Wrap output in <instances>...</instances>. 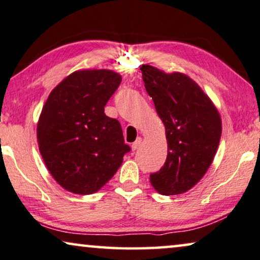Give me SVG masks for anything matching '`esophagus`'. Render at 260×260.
I'll use <instances>...</instances> for the list:
<instances>
[{"label":"esophagus","mask_w":260,"mask_h":260,"mask_svg":"<svg viewBox=\"0 0 260 260\" xmlns=\"http://www.w3.org/2000/svg\"><path fill=\"white\" fill-rule=\"evenodd\" d=\"M141 141H142V139H141V138H138L137 141L132 143V150H137L138 147L141 145Z\"/></svg>","instance_id":"esophagus-1"}]
</instances>
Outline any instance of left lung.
<instances>
[{
	"label": "left lung",
	"mask_w": 260,
	"mask_h": 260,
	"mask_svg": "<svg viewBox=\"0 0 260 260\" xmlns=\"http://www.w3.org/2000/svg\"><path fill=\"white\" fill-rule=\"evenodd\" d=\"M146 91L162 120L167 160L150 184L164 195L187 192L210 167L219 145L222 119L200 85L182 72L167 73L152 65L140 68Z\"/></svg>",
	"instance_id": "1"
}]
</instances>
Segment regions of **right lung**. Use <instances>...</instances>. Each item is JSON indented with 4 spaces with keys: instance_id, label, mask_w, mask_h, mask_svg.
<instances>
[{
    "instance_id": "add662e5",
    "label": "right lung",
    "mask_w": 260,
    "mask_h": 260,
    "mask_svg": "<svg viewBox=\"0 0 260 260\" xmlns=\"http://www.w3.org/2000/svg\"><path fill=\"white\" fill-rule=\"evenodd\" d=\"M120 83L121 76L112 70H78L46 99L37 122L38 148L65 190L77 195L100 190L131 150L120 122L104 112Z\"/></svg>"
}]
</instances>
